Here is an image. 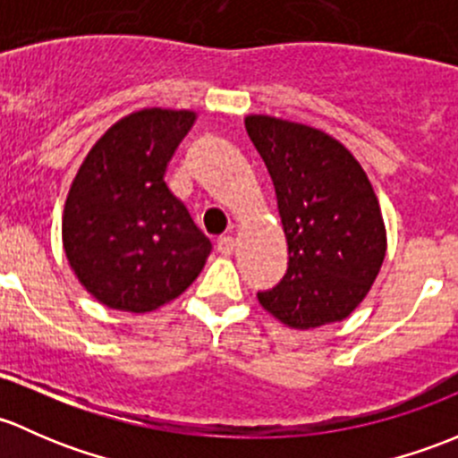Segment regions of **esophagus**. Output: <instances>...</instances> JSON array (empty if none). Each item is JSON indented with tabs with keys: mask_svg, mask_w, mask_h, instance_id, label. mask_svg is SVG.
Listing matches in <instances>:
<instances>
[{
	"mask_svg": "<svg viewBox=\"0 0 458 458\" xmlns=\"http://www.w3.org/2000/svg\"><path fill=\"white\" fill-rule=\"evenodd\" d=\"M233 247L235 240L231 238V235H223V238L216 240V251H218L220 256H231V253H233Z\"/></svg>",
	"mask_w": 458,
	"mask_h": 458,
	"instance_id": "34e87169",
	"label": "esophagus"
}]
</instances>
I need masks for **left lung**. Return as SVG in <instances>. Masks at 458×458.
<instances>
[{"label":"left lung","mask_w":458,"mask_h":458,"mask_svg":"<svg viewBox=\"0 0 458 458\" xmlns=\"http://www.w3.org/2000/svg\"><path fill=\"white\" fill-rule=\"evenodd\" d=\"M277 196L289 267L258 300L280 322H342L370 291L386 256L375 191L355 157L315 127L253 114L244 119Z\"/></svg>","instance_id":"1"}]
</instances>
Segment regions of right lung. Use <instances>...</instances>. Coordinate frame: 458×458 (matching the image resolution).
Masks as SVG:
<instances>
[{"mask_svg": "<svg viewBox=\"0 0 458 458\" xmlns=\"http://www.w3.org/2000/svg\"><path fill=\"white\" fill-rule=\"evenodd\" d=\"M194 121V112L160 107L125 116L89 149L70 187L65 256L88 293L110 309H158L205 267L209 238L165 182Z\"/></svg>", "mask_w": 458, "mask_h": 458, "instance_id": "add662e5", "label": "right lung"}]
</instances>
